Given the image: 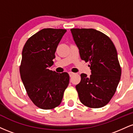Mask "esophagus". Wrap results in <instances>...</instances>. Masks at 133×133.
Listing matches in <instances>:
<instances>
[{"label":"esophagus","instance_id":"34e87169","mask_svg":"<svg viewBox=\"0 0 133 133\" xmlns=\"http://www.w3.org/2000/svg\"><path fill=\"white\" fill-rule=\"evenodd\" d=\"M69 74L70 77H72L74 74V72H69Z\"/></svg>","mask_w":133,"mask_h":133}]
</instances>
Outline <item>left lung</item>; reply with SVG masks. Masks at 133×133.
I'll list each match as a JSON object with an SVG mask.
<instances>
[{"label": "left lung", "instance_id": "obj_1", "mask_svg": "<svg viewBox=\"0 0 133 133\" xmlns=\"http://www.w3.org/2000/svg\"><path fill=\"white\" fill-rule=\"evenodd\" d=\"M73 39L82 60L89 62L91 74H81L76 88L79 99L92 108L103 107L114 96L121 75L117 51L113 42L94 29H72Z\"/></svg>", "mask_w": 133, "mask_h": 133}]
</instances>
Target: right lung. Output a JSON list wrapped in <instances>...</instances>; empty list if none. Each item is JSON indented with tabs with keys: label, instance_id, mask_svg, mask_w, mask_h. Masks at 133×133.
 Listing matches in <instances>:
<instances>
[{
	"label": "right lung",
	"instance_id": "right-lung-1",
	"mask_svg": "<svg viewBox=\"0 0 133 133\" xmlns=\"http://www.w3.org/2000/svg\"><path fill=\"white\" fill-rule=\"evenodd\" d=\"M67 30L43 29L27 40L22 52L20 74L29 97L36 106L51 109L61 103L69 82L68 73L49 70L58 44Z\"/></svg>",
	"mask_w": 133,
	"mask_h": 133
}]
</instances>
